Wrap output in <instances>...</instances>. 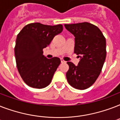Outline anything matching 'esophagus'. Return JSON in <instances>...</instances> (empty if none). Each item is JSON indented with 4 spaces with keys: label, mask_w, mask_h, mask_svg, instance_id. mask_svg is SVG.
Wrapping results in <instances>:
<instances>
[{
    "label": "esophagus",
    "mask_w": 120,
    "mask_h": 120,
    "mask_svg": "<svg viewBox=\"0 0 120 120\" xmlns=\"http://www.w3.org/2000/svg\"><path fill=\"white\" fill-rule=\"evenodd\" d=\"M60 60H61V62H62V63H65V61H64L63 58H61V59H60Z\"/></svg>",
    "instance_id": "esophagus-1"
}]
</instances>
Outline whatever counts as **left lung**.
<instances>
[{"instance_id":"1","label":"left lung","mask_w":120,"mask_h":120,"mask_svg":"<svg viewBox=\"0 0 120 120\" xmlns=\"http://www.w3.org/2000/svg\"><path fill=\"white\" fill-rule=\"evenodd\" d=\"M65 27L74 35V53L81 58L77 66L67 62V79L76 89H86L95 83L102 70L106 55V39L98 27L88 22L65 24Z\"/></svg>"}]
</instances>
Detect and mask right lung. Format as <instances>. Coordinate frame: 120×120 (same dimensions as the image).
<instances>
[{"label": "right lung", "mask_w": 120, "mask_h": 120, "mask_svg": "<svg viewBox=\"0 0 120 120\" xmlns=\"http://www.w3.org/2000/svg\"><path fill=\"white\" fill-rule=\"evenodd\" d=\"M62 31V24L52 26L32 23L25 25L17 35L14 50L16 65L28 86L43 88L50 83L61 62L58 57L46 58L43 49Z\"/></svg>", "instance_id": "1"}]
</instances>
